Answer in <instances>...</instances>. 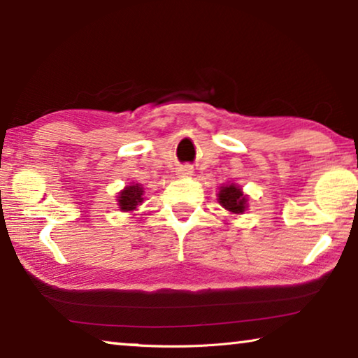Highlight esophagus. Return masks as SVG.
<instances>
[{
  "label": "esophagus",
  "mask_w": 358,
  "mask_h": 358,
  "mask_svg": "<svg viewBox=\"0 0 358 358\" xmlns=\"http://www.w3.org/2000/svg\"><path fill=\"white\" fill-rule=\"evenodd\" d=\"M178 175H180V177H191L192 169L191 167H181V169H178Z\"/></svg>",
  "instance_id": "1"
}]
</instances>
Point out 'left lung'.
I'll return each instance as SVG.
<instances>
[{"label":"left lung","mask_w":358,"mask_h":358,"mask_svg":"<svg viewBox=\"0 0 358 358\" xmlns=\"http://www.w3.org/2000/svg\"><path fill=\"white\" fill-rule=\"evenodd\" d=\"M216 196L221 207L230 215H243L248 210V194H245L238 185H222Z\"/></svg>","instance_id":"1"}]
</instances>
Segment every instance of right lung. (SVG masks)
I'll list each match as a JSON object with an SVG mask.
<instances>
[{
	"mask_svg": "<svg viewBox=\"0 0 358 358\" xmlns=\"http://www.w3.org/2000/svg\"><path fill=\"white\" fill-rule=\"evenodd\" d=\"M143 186L141 183H131L124 186L117 196V205L120 211H123V213H134L138 205H142L143 202Z\"/></svg>",
	"mask_w": 358,
	"mask_h": 358,
	"instance_id": "add662e5",
	"label": "right lung"
}]
</instances>
